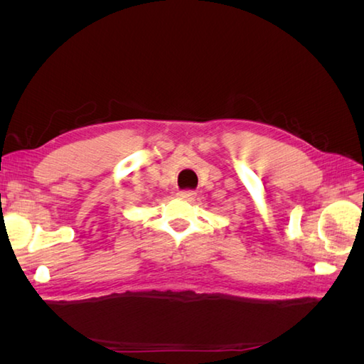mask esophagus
I'll list each match as a JSON object with an SVG mask.
<instances>
[{
  "label": "esophagus",
  "instance_id": "esophagus-1",
  "mask_svg": "<svg viewBox=\"0 0 364 364\" xmlns=\"http://www.w3.org/2000/svg\"><path fill=\"white\" fill-rule=\"evenodd\" d=\"M178 197L183 198V200H192L196 197V192L191 191V189H184V191L178 192Z\"/></svg>",
  "mask_w": 364,
  "mask_h": 364
}]
</instances>
